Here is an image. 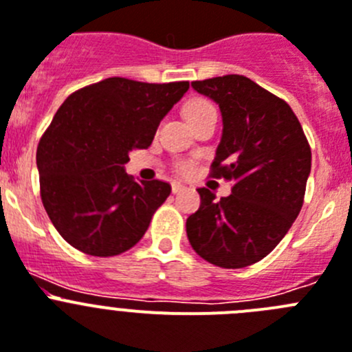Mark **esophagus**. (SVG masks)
Listing matches in <instances>:
<instances>
[{"label": "esophagus", "mask_w": 352, "mask_h": 352, "mask_svg": "<svg viewBox=\"0 0 352 352\" xmlns=\"http://www.w3.org/2000/svg\"><path fill=\"white\" fill-rule=\"evenodd\" d=\"M186 189H188V188H186L184 184H179V182L172 184V191L175 192V195H177V192H180V191H186Z\"/></svg>", "instance_id": "1"}]
</instances>
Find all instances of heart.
Segmentation results:
<instances>
[{
  "label": "heart",
  "mask_w": 352,
  "mask_h": 352,
  "mask_svg": "<svg viewBox=\"0 0 352 352\" xmlns=\"http://www.w3.org/2000/svg\"><path fill=\"white\" fill-rule=\"evenodd\" d=\"M214 105H212L210 101L204 100V98H195V100H191L186 105V109H184V112H186V117H188V121L191 122H196L198 119H201V117L205 116V113L208 112H214ZM177 172L180 173V175H188L189 172H191V164L189 163H179L177 164Z\"/></svg>",
  "instance_id": "obj_1"
}]
</instances>
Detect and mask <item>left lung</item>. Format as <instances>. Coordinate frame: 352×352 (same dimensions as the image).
<instances>
[{"mask_svg":"<svg viewBox=\"0 0 352 352\" xmlns=\"http://www.w3.org/2000/svg\"><path fill=\"white\" fill-rule=\"evenodd\" d=\"M223 116V137L210 175L231 182L215 199L199 188L201 204L186 231L196 254L221 268H243L274 251L300 214L310 173V145L283 98L243 75L191 82Z\"/></svg>","mask_w":352,"mask_h":352,"instance_id":"1","label":"left lung"}]
</instances>
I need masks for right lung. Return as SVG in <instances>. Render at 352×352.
<instances>
[{"label":"right lung","mask_w":352,"mask_h":352,"mask_svg":"<svg viewBox=\"0 0 352 352\" xmlns=\"http://www.w3.org/2000/svg\"><path fill=\"white\" fill-rule=\"evenodd\" d=\"M188 89L189 82L112 77L59 107L40 138L36 164L43 207L69 245L109 258L140 242L172 186L135 182L124 164L131 151L153 144L161 119Z\"/></svg>","instance_id":"right-lung-1"}]
</instances>
